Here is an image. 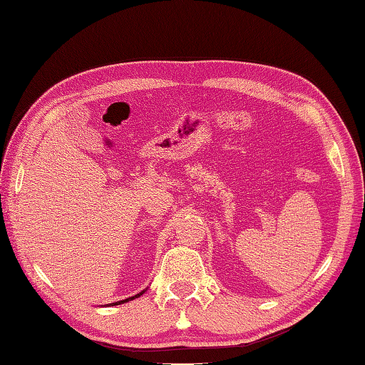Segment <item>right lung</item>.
I'll list each match as a JSON object with an SVG mask.
<instances>
[{
  "mask_svg": "<svg viewBox=\"0 0 365 365\" xmlns=\"http://www.w3.org/2000/svg\"><path fill=\"white\" fill-rule=\"evenodd\" d=\"M143 294H144V291H141L140 294H136V295H133V297H128V299H125V300L114 302V304H111V305H120V304H125V302H128V300H133V299H136V297H140V295H143Z\"/></svg>",
  "mask_w": 365,
  "mask_h": 365,
  "instance_id": "right-lung-1",
  "label": "right lung"
}]
</instances>
